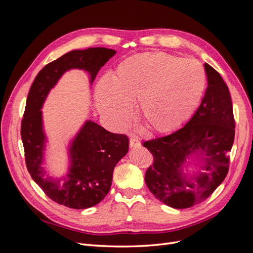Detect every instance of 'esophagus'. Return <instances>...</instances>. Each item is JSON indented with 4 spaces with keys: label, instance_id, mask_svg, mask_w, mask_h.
<instances>
[{
    "label": "esophagus",
    "instance_id": "obj_1",
    "mask_svg": "<svg viewBox=\"0 0 253 253\" xmlns=\"http://www.w3.org/2000/svg\"><path fill=\"white\" fill-rule=\"evenodd\" d=\"M140 145H141V143L138 138H135V137H133V138L129 139V147L131 148H139Z\"/></svg>",
    "mask_w": 253,
    "mask_h": 253
}]
</instances>
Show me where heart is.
I'll use <instances>...</instances> for the list:
<instances>
[{
	"label": "heart",
	"mask_w": 253,
	"mask_h": 253,
	"mask_svg": "<svg viewBox=\"0 0 253 253\" xmlns=\"http://www.w3.org/2000/svg\"><path fill=\"white\" fill-rule=\"evenodd\" d=\"M206 73L193 59L166 52H143L118 65L112 80L97 84V109L114 131L138 119L150 131L172 133L192 117L206 88Z\"/></svg>",
	"instance_id": "1"
}]
</instances>
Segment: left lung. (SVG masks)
Returning a JSON list of instances; mask_svg holds the SVG:
<instances>
[{
	"label": "left lung",
	"mask_w": 253,
	"mask_h": 253,
	"mask_svg": "<svg viewBox=\"0 0 253 253\" xmlns=\"http://www.w3.org/2000/svg\"><path fill=\"white\" fill-rule=\"evenodd\" d=\"M208 78L200 108L171 134L143 142L154 156L145 183L157 200L174 209L200 204L224 181L234 141L231 96L221 76L205 63Z\"/></svg>",
	"instance_id": "1"
}]
</instances>
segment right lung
<instances>
[{
	"instance_id": "1",
	"label": "right lung",
	"mask_w": 253,
	"mask_h": 253,
	"mask_svg": "<svg viewBox=\"0 0 253 253\" xmlns=\"http://www.w3.org/2000/svg\"><path fill=\"white\" fill-rule=\"evenodd\" d=\"M116 53L105 47L75 49L45 65L37 75L27 96L21 125L27 170L50 200L72 209H87L100 203L112 186L114 168L126 155L128 139L113 134L93 120H85L66 145L67 171L49 176L46 164L48 136L44 128L43 105L49 91L71 70L86 72L89 84Z\"/></svg>"
}]
</instances>
